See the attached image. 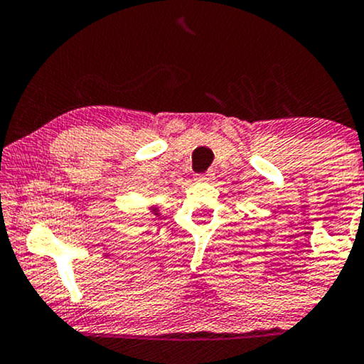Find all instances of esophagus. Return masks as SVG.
Here are the masks:
<instances>
[{
  "label": "esophagus",
  "mask_w": 364,
  "mask_h": 364,
  "mask_svg": "<svg viewBox=\"0 0 364 364\" xmlns=\"http://www.w3.org/2000/svg\"><path fill=\"white\" fill-rule=\"evenodd\" d=\"M195 179H196V181H198V183H208V181H212V179H214V173L198 174V176H196Z\"/></svg>",
  "instance_id": "34e87169"
}]
</instances>
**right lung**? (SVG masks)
<instances>
[{"label": "right lung", "instance_id": "right-lung-1", "mask_svg": "<svg viewBox=\"0 0 364 364\" xmlns=\"http://www.w3.org/2000/svg\"><path fill=\"white\" fill-rule=\"evenodd\" d=\"M150 210H152V214L159 215V208H157V207H150Z\"/></svg>", "mask_w": 364, "mask_h": 364}]
</instances>
